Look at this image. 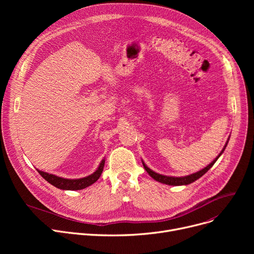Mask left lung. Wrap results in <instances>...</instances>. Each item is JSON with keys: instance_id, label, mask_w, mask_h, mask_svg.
Wrapping results in <instances>:
<instances>
[{"instance_id": "obj_1", "label": "left lung", "mask_w": 254, "mask_h": 254, "mask_svg": "<svg viewBox=\"0 0 254 254\" xmlns=\"http://www.w3.org/2000/svg\"><path fill=\"white\" fill-rule=\"evenodd\" d=\"M229 140H230V137L228 139V141H226L224 147L222 148V150L220 151V153L214 158V161L211 162L208 166H206L204 169L199 170L195 173H192V174L190 175H188V176H182V177H174V176H167V175H162V174H158V173L152 171L151 169H149L147 166H146V164L143 162L142 159V164H143V167L144 169L146 170V172L148 173V174L154 179L156 180L157 182H161V183H164V184H168V185H173V186H179V185H188V184H190L192 182H194L195 180H197L198 178H201L205 173H207L211 168L212 166L214 165L216 163L217 159L220 157V155L223 153L224 149L226 146H228V143H229Z\"/></svg>"}]
</instances>
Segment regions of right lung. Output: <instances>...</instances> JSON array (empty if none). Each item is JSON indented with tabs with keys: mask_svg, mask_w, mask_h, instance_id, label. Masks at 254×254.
Here are the masks:
<instances>
[{
	"mask_svg": "<svg viewBox=\"0 0 254 254\" xmlns=\"http://www.w3.org/2000/svg\"><path fill=\"white\" fill-rule=\"evenodd\" d=\"M105 166V157L102 159V162L100 163L99 167L97 168V170L92 173V174L83 177V178H78V179H69V178H63V177H59L57 175L53 174H49L47 172H43L40 171L39 169H37V171L39 172V174L41 175L47 182H49L50 184H52L56 188L60 189V190H80L88 188L91 184L95 183L101 176L103 169Z\"/></svg>",
	"mask_w": 254,
	"mask_h": 254,
	"instance_id": "add662e5",
	"label": "right lung"
}]
</instances>
